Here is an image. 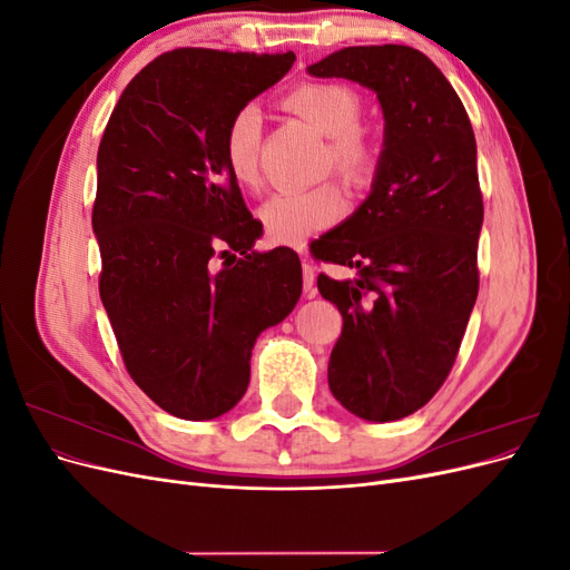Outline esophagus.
<instances>
[{"label": "esophagus", "mask_w": 570, "mask_h": 570, "mask_svg": "<svg viewBox=\"0 0 570 570\" xmlns=\"http://www.w3.org/2000/svg\"><path fill=\"white\" fill-rule=\"evenodd\" d=\"M297 252L302 254V273H304V295L314 297L316 295V271L314 264L308 262L306 245H297Z\"/></svg>", "instance_id": "1"}]
</instances>
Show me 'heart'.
<instances>
[{"mask_svg":"<svg viewBox=\"0 0 570 570\" xmlns=\"http://www.w3.org/2000/svg\"><path fill=\"white\" fill-rule=\"evenodd\" d=\"M283 107L327 137L325 166L354 187L371 183L381 166V145L375 135L358 126L361 99L340 82H299L283 97ZM258 149H262V114L254 107L237 109L223 132V161L228 174L243 187L258 183ZM344 212L342 189L325 180L306 189H287L264 202L262 223L278 243H302L312 233L333 226Z\"/></svg>","mask_w":570,"mask_h":570,"instance_id":"1","label":"heart"}]
</instances>
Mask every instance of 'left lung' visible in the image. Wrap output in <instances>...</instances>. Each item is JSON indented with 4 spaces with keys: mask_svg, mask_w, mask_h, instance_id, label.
<instances>
[{
    "mask_svg": "<svg viewBox=\"0 0 570 570\" xmlns=\"http://www.w3.org/2000/svg\"><path fill=\"white\" fill-rule=\"evenodd\" d=\"M308 73L364 85L383 107L371 195L312 254L354 271L347 281L318 275L342 314L331 392L358 419L400 421L446 381L478 297L475 135L450 80L413 47H344Z\"/></svg>",
    "mask_w": 570,
    "mask_h": 570,
    "instance_id": "8db88e82",
    "label": "left lung"
}]
</instances>
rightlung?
<instances>
[{
  "mask_svg": "<svg viewBox=\"0 0 570 570\" xmlns=\"http://www.w3.org/2000/svg\"><path fill=\"white\" fill-rule=\"evenodd\" d=\"M292 63V51H166L128 82L101 135L99 297L135 385L185 421L243 400L258 333L302 295L297 252H254L264 226L220 151L230 116Z\"/></svg>",
  "mask_w": 570,
  "mask_h": 570,
  "instance_id": "add662e5",
  "label": "right lung"
}]
</instances>
